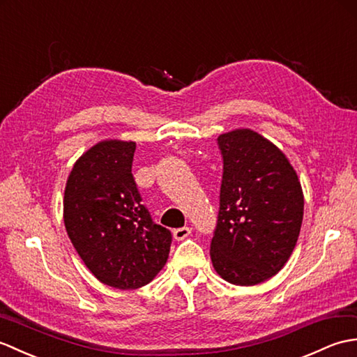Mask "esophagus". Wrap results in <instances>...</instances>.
I'll use <instances>...</instances> for the list:
<instances>
[{
    "label": "esophagus",
    "instance_id": "obj_1",
    "mask_svg": "<svg viewBox=\"0 0 357 357\" xmlns=\"http://www.w3.org/2000/svg\"><path fill=\"white\" fill-rule=\"evenodd\" d=\"M191 231L192 229L191 227H188V226H185V227H178V229H174V238H176L177 241H181V240H185V238H188L189 235H191Z\"/></svg>",
    "mask_w": 357,
    "mask_h": 357
}]
</instances>
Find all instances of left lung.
Here are the masks:
<instances>
[{"label": "left lung", "instance_id": "1", "mask_svg": "<svg viewBox=\"0 0 357 357\" xmlns=\"http://www.w3.org/2000/svg\"><path fill=\"white\" fill-rule=\"evenodd\" d=\"M218 148L223 180L211 259L225 281L255 286L278 273L295 249L303 188L286 154L255 131L220 134Z\"/></svg>", "mask_w": 357, "mask_h": 357}]
</instances>
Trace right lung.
<instances>
[{"label": "right lung", "instance_id": "1", "mask_svg": "<svg viewBox=\"0 0 357 357\" xmlns=\"http://www.w3.org/2000/svg\"><path fill=\"white\" fill-rule=\"evenodd\" d=\"M134 151V142H99L77 158L64 192V223L79 257L100 282L121 290L151 282L172 241L142 204Z\"/></svg>", "mask_w": 357, "mask_h": 357}]
</instances>
